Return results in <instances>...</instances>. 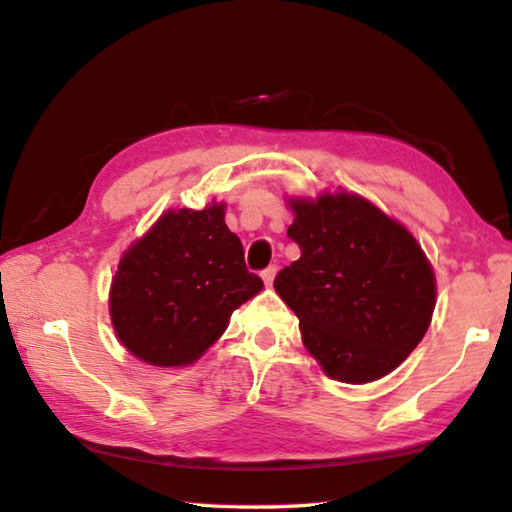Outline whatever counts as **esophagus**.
I'll list each match as a JSON object with an SVG mask.
<instances>
[{
  "label": "esophagus",
  "instance_id": "34e87169",
  "mask_svg": "<svg viewBox=\"0 0 512 512\" xmlns=\"http://www.w3.org/2000/svg\"><path fill=\"white\" fill-rule=\"evenodd\" d=\"M274 276H276V265H270V267H267V270L261 272V279H263V283L267 285V288H270V285L274 283Z\"/></svg>",
  "mask_w": 512,
  "mask_h": 512
}]
</instances>
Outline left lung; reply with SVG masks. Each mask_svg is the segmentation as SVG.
<instances>
[{
  "label": "left lung",
  "mask_w": 512,
  "mask_h": 512,
  "mask_svg": "<svg viewBox=\"0 0 512 512\" xmlns=\"http://www.w3.org/2000/svg\"><path fill=\"white\" fill-rule=\"evenodd\" d=\"M285 202L301 258L276 274L274 290L299 317L303 346L333 380L384 378L432 324L436 276L423 247L405 224L342 188Z\"/></svg>",
  "instance_id": "1"
}]
</instances>
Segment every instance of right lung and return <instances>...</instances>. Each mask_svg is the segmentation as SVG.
Masks as SVG:
<instances>
[{
    "mask_svg": "<svg viewBox=\"0 0 512 512\" xmlns=\"http://www.w3.org/2000/svg\"><path fill=\"white\" fill-rule=\"evenodd\" d=\"M224 202L170 209L123 251L110 285V319L137 360L186 366L209 351L231 312L263 290L224 222Z\"/></svg>",
    "mask_w": 512,
    "mask_h": 512,
    "instance_id": "obj_1",
    "label": "right lung"
}]
</instances>
